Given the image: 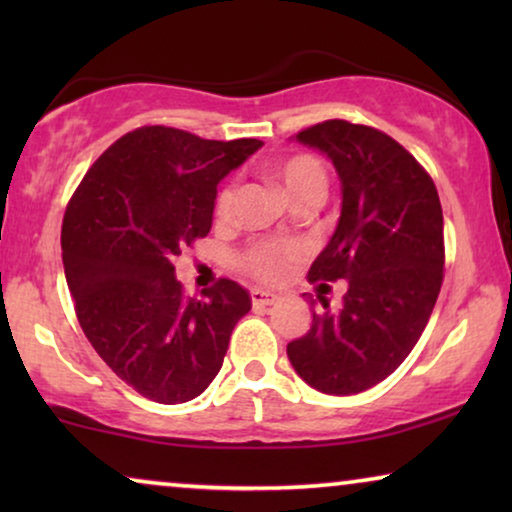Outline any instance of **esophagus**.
<instances>
[{
	"mask_svg": "<svg viewBox=\"0 0 512 512\" xmlns=\"http://www.w3.org/2000/svg\"><path fill=\"white\" fill-rule=\"evenodd\" d=\"M277 296L270 291H263V289H251V305L254 307H268V305H275Z\"/></svg>",
	"mask_w": 512,
	"mask_h": 512,
	"instance_id": "34e87169",
	"label": "esophagus"
}]
</instances>
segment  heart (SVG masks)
Segmentation results:
<instances>
[{"label": "heart", "instance_id": "b5f03b06", "mask_svg": "<svg viewBox=\"0 0 512 512\" xmlns=\"http://www.w3.org/2000/svg\"><path fill=\"white\" fill-rule=\"evenodd\" d=\"M275 179L279 186L284 188L286 198L291 202L317 198L324 200L328 191V174L326 167L319 158L307 156V153H300V156H293L284 160L282 165L275 170ZM235 200V188L226 186L216 198V212L228 214L230 207H233ZM300 249L296 244H279V242H258L254 247L244 251L242 263L247 272L263 279V282H277L282 279L293 263L298 261Z\"/></svg>", "mask_w": 512, "mask_h": 512}]
</instances>
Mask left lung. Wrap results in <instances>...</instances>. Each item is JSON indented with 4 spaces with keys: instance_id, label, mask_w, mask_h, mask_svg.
Segmentation results:
<instances>
[{
    "instance_id": "1",
    "label": "left lung",
    "mask_w": 512,
    "mask_h": 512,
    "mask_svg": "<svg viewBox=\"0 0 512 512\" xmlns=\"http://www.w3.org/2000/svg\"><path fill=\"white\" fill-rule=\"evenodd\" d=\"M293 139L331 160L342 191L307 279H347V293L338 312L310 300V331L286 354L312 389L352 396L394 373L426 328L443 284V209L424 167L380 130L335 118Z\"/></svg>"
}]
</instances>
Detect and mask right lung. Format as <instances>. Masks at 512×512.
Wrapping results in <instances>:
<instances>
[{
  "instance_id": "right-lung-1",
  "label": "right lung",
  "mask_w": 512,
  "mask_h": 512,
  "mask_svg": "<svg viewBox=\"0 0 512 512\" xmlns=\"http://www.w3.org/2000/svg\"><path fill=\"white\" fill-rule=\"evenodd\" d=\"M261 146L146 125L111 144L69 200L62 263L76 317L102 361L144 398L200 396L251 310L230 279L186 298L172 261L209 233L216 186Z\"/></svg>"
}]
</instances>
